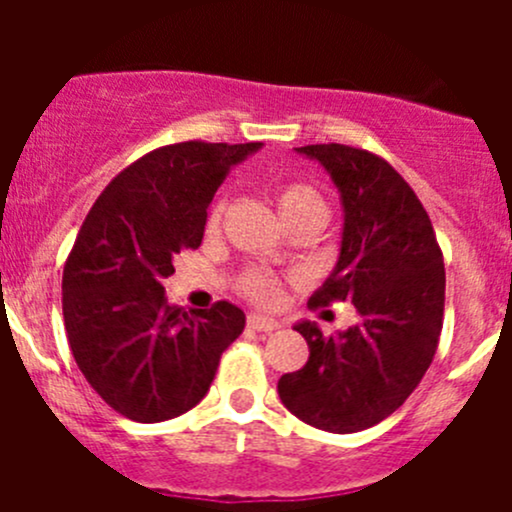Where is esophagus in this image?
Listing matches in <instances>:
<instances>
[{
  "mask_svg": "<svg viewBox=\"0 0 512 512\" xmlns=\"http://www.w3.org/2000/svg\"><path fill=\"white\" fill-rule=\"evenodd\" d=\"M247 329H252V332L272 334V332H275V329H277V322H272V319L260 317V314H250V317H247Z\"/></svg>",
  "mask_w": 512,
  "mask_h": 512,
  "instance_id": "obj_1",
  "label": "esophagus"
}]
</instances>
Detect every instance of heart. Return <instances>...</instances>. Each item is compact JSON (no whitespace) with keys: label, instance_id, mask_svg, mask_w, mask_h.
I'll return each mask as SVG.
<instances>
[{"label":"heart","instance_id":"b5f03b06","mask_svg":"<svg viewBox=\"0 0 512 512\" xmlns=\"http://www.w3.org/2000/svg\"><path fill=\"white\" fill-rule=\"evenodd\" d=\"M272 203H275L277 213L285 220L289 230L297 227H319L327 218V200L324 195L314 188L307 180H282L272 188ZM225 218V200H213L205 215V232L215 235L223 227ZM237 292L245 297L247 302L257 304V307L272 309L282 302V282L275 275L265 270H247L242 272L237 280Z\"/></svg>","mask_w":512,"mask_h":512}]
</instances>
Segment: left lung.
<instances>
[{
    "mask_svg": "<svg viewBox=\"0 0 512 512\" xmlns=\"http://www.w3.org/2000/svg\"><path fill=\"white\" fill-rule=\"evenodd\" d=\"M337 183L342 255L309 307L352 302L356 324L337 337L304 322L309 361L277 381L289 414L356 433L394 414L431 366L443 329L446 270L431 218L389 160L344 143L302 146Z\"/></svg>",
    "mask_w": 512,
    "mask_h": 512,
    "instance_id": "1",
    "label": "left lung"
}]
</instances>
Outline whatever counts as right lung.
I'll use <instances>...</instances> for the list:
<instances>
[{
  "label": "right lung",
  "mask_w": 512,
  "mask_h": 512,
  "mask_svg": "<svg viewBox=\"0 0 512 512\" xmlns=\"http://www.w3.org/2000/svg\"><path fill=\"white\" fill-rule=\"evenodd\" d=\"M257 148H156L103 188L76 235L61 280L66 339L91 389L131 421H168L200 404L245 329L230 302L170 307L163 280L175 255L198 250L215 190Z\"/></svg>",
  "instance_id": "obj_1"
}]
</instances>
